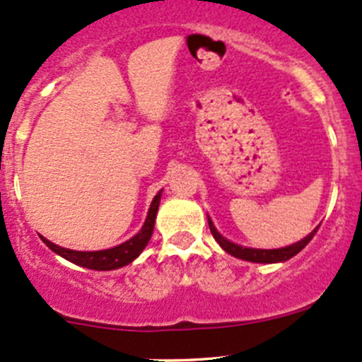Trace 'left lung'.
<instances>
[{
  "label": "left lung",
  "instance_id": "8db88e82",
  "mask_svg": "<svg viewBox=\"0 0 362 362\" xmlns=\"http://www.w3.org/2000/svg\"><path fill=\"white\" fill-rule=\"evenodd\" d=\"M208 226H210V231L214 235V238L217 240L218 245L222 247L228 254L235 255V257L243 259V261H250V262H280V261H287V259L294 257L298 252H301L308 245L310 240L313 238V235L317 233V229H313L306 238H303L301 242L293 243L289 247H284V249H273V250H262V249H247V247H240L236 243H231L229 240H226L224 236L218 235V231L215 229V226L211 224V221L208 218Z\"/></svg>",
  "mask_w": 362,
  "mask_h": 362
}]
</instances>
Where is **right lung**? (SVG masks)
I'll return each mask as SVG.
<instances>
[{
    "label": "right lung",
    "mask_w": 362,
    "mask_h": 362,
    "mask_svg": "<svg viewBox=\"0 0 362 362\" xmlns=\"http://www.w3.org/2000/svg\"><path fill=\"white\" fill-rule=\"evenodd\" d=\"M159 202H160V192H158V196H156L154 202H152L151 210H148V215L147 218H145V224L144 228L140 229V233L134 235L131 240H127V242H124L122 245L113 247V249L98 250V252H78V250L63 249V247L49 242V240L43 238V236H40V238L43 240V243H45L50 250L59 254L61 257L68 259V261L73 262V264L82 266V268L98 269V272L122 268V266L129 264L133 259H136L138 255H140V252L145 249L148 240H151L152 231H154V222H156V215H158Z\"/></svg>",
    "instance_id": "right-lung-1"
}]
</instances>
